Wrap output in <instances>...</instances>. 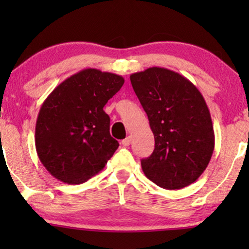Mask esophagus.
I'll list each match as a JSON object with an SVG mask.
<instances>
[{
	"mask_svg": "<svg viewBox=\"0 0 249 249\" xmlns=\"http://www.w3.org/2000/svg\"><path fill=\"white\" fill-rule=\"evenodd\" d=\"M130 142H131V138L127 137L125 139H124V141H122V145H124V147H127V146L130 145Z\"/></svg>",
	"mask_w": 249,
	"mask_h": 249,
	"instance_id": "esophagus-1",
	"label": "esophagus"
}]
</instances>
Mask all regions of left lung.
<instances>
[{"label":"left lung","mask_w":249,"mask_h":249,"mask_svg":"<svg viewBox=\"0 0 249 249\" xmlns=\"http://www.w3.org/2000/svg\"><path fill=\"white\" fill-rule=\"evenodd\" d=\"M147 114L155 148L142 160L145 176L164 189H180L205 171L214 151L212 119L203 95L186 77L153 67L130 74Z\"/></svg>","instance_id":"1"}]
</instances>
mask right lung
<instances>
[{"mask_svg": "<svg viewBox=\"0 0 249 249\" xmlns=\"http://www.w3.org/2000/svg\"><path fill=\"white\" fill-rule=\"evenodd\" d=\"M124 77L84 69L54 88L36 121L37 155L60 181L80 185L102 171L119 147L103 107L120 90Z\"/></svg>", "mask_w": 249, "mask_h": 249, "instance_id": "obj_1", "label": "right lung"}]
</instances>
